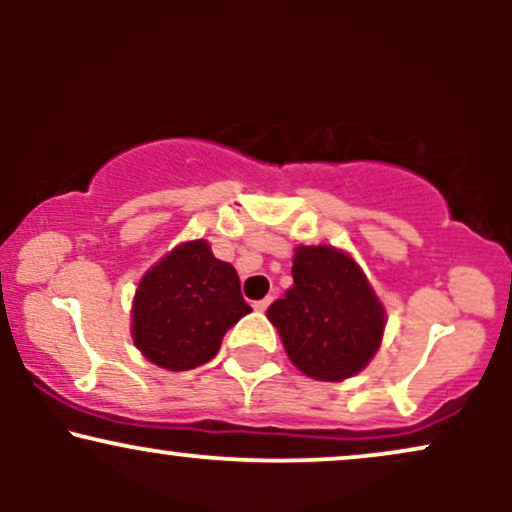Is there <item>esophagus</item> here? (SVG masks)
<instances>
[{
  "label": "esophagus",
  "instance_id": "34e87169",
  "mask_svg": "<svg viewBox=\"0 0 512 512\" xmlns=\"http://www.w3.org/2000/svg\"><path fill=\"white\" fill-rule=\"evenodd\" d=\"M269 303H272V296H267V298H262V301H255L252 303V308L257 310V313H264V310L269 308Z\"/></svg>",
  "mask_w": 512,
  "mask_h": 512
}]
</instances>
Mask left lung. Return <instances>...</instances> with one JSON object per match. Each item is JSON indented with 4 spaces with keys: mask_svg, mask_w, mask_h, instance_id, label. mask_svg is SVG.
Here are the masks:
<instances>
[{
    "mask_svg": "<svg viewBox=\"0 0 512 512\" xmlns=\"http://www.w3.org/2000/svg\"><path fill=\"white\" fill-rule=\"evenodd\" d=\"M293 286L267 308L291 363L322 383L361 373L383 344L385 305L349 252L298 245Z\"/></svg>",
    "mask_w": 512,
    "mask_h": 512,
    "instance_id": "8db88e82",
    "label": "left lung"
}]
</instances>
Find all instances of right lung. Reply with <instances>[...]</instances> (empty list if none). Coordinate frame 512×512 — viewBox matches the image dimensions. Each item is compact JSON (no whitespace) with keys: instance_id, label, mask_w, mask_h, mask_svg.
Returning <instances> with one entry per match:
<instances>
[{"instance_id":"right-lung-1","label":"right lung","mask_w":512,"mask_h":512,"mask_svg":"<svg viewBox=\"0 0 512 512\" xmlns=\"http://www.w3.org/2000/svg\"><path fill=\"white\" fill-rule=\"evenodd\" d=\"M250 310L236 267L216 260L204 238L187 240L139 279L129 332L146 361L178 373L211 361Z\"/></svg>"}]
</instances>
